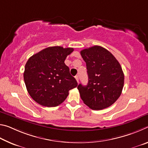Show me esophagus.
<instances>
[{
	"instance_id": "1",
	"label": "esophagus",
	"mask_w": 148,
	"mask_h": 148,
	"mask_svg": "<svg viewBox=\"0 0 148 148\" xmlns=\"http://www.w3.org/2000/svg\"><path fill=\"white\" fill-rule=\"evenodd\" d=\"M75 78H76L77 82V83H78V82H79V76H75Z\"/></svg>"
}]
</instances>
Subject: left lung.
<instances>
[{"instance_id":"left-lung-1","label":"left lung","mask_w":148,"mask_h":148,"mask_svg":"<svg viewBox=\"0 0 148 148\" xmlns=\"http://www.w3.org/2000/svg\"><path fill=\"white\" fill-rule=\"evenodd\" d=\"M86 62L88 84L77 86L84 104L94 110L113 104L121 94L124 74L119 62L106 49L94 46L80 51Z\"/></svg>"}]
</instances>
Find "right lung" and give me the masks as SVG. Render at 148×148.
Listing matches in <instances>:
<instances>
[{
    "label": "right lung",
    "mask_w": 148,
    "mask_h": 148,
    "mask_svg": "<svg viewBox=\"0 0 148 148\" xmlns=\"http://www.w3.org/2000/svg\"><path fill=\"white\" fill-rule=\"evenodd\" d=\"M72 47H49L33 55L25 67L23 77L30 96L37 103L55 107L64 101L69 90L77 86L64 64Z\"/></svg>",
    "instance_id": "obj_1"
}]
</instances>
